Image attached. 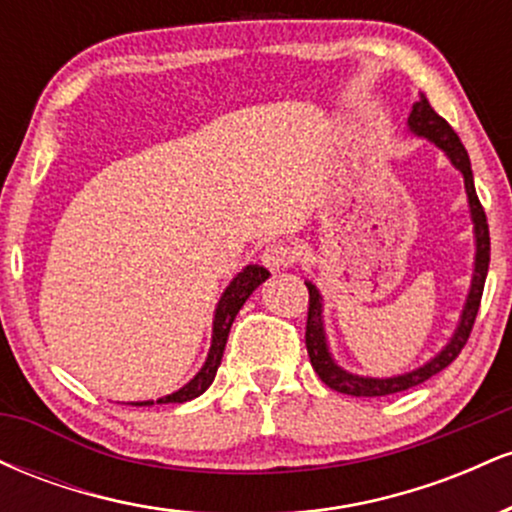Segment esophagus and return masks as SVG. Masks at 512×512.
I'll use <instances>...</instances> for the list:
<instances>
[{"label":"esophagus","mask_w":512,"mask_h":512,"mask_svg":"<svg viewBox=\"0 0 512 512\" xmlns=\"http://www.w3.org/2000/svg\"><path fill=\"white\" fill-rule=\"evenodd\" d=\"M260 260L264 267L272 269V272L274 269H286V267H291V262H293V250L284 243H269L267 248L262 250Z\"/></svg>","instance_id":"34e87169"}]
</instances>
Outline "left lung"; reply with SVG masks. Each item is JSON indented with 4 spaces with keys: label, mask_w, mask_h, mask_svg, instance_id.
Here are the masks:
<instances>
[{
    "label": "left lung",
    "mask_w": 512,
    "mask_h": 512,
    "mask_svg": "<svg viewBox=\"0 0 512 512\" xmlns=\"http://www.w3.org/2000/svg\"><path fill=\"white\" fill-rule=\"evenodd\" d=\"M409 132L414 137L428 139L431 144H436L452 168L460 170L464 178V192H467L469 202V216L474 223V269H472V284H469L467 301L462 305L460 320H457L455 332L448 339V344L438 351L436 356L428 358L424 366L407 370V373L390 375V378H370V375H356L351 370H346L334 361L330 342H327L325 332V303H322V293L313 281H305L310 291V308H308V325H305V346H308L310 363H313L315 373L320 375V380L332 390L344 392L351 397H385L395 395V392H404L409 387H416L426 383L428 378L440 373L443 368H448L455 361L457 354L462 351V346L467 344L469 332H472L474 320H477L481 293H484V281L486 272H489V260H491V238H489V223H486V214L481 209V202L474 190V175H472V163H469L467 149H464L460 137L455 134L448 122L440 117L436 110L431 108V103L426 101V96L421 93L419 101L411 108V115L407 120Z\"/></svg>",
    "instance_id": "left-lung-1"
}]
</instances>
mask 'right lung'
Wrapping results in <instances>:
<instances>
[{"label": "right lung", "mask_w": 512, "mask_h": 512, "mask_svg": "<svg viewBox=\"0 0 512 512\" xmlns=\"http://www.w3.org/2000/svg\"><path fill=\"white\" fill-rule=\"evenodd\" d=\"M267 279H269V272L264 267H260V264H248V267H243L236 276H233V281L223 289L219 303H216L214 322H211V346H209V354H207V361H204V366L197 370V375L190 380V383L182 385L180 390L170 392L166 397H158L156 404H182L199 397L202 392H207V387L214 383L216 370L221 366L223 349H226V342H228V332H231V325L233 320H236L238 310L243 308V303L252 296V291ZM129 404H134V407H151L154 399H146V402H129Z\"/></svg>", "instance_id": "1"}]
</instances>
